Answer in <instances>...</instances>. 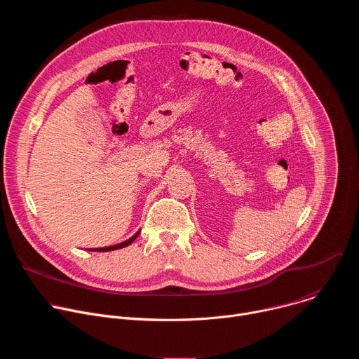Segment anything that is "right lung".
<instances>
[{
  "label": "right lung",
  "instance_id": "obj_1",
  "mask_svg": "<svg viewBox=\"0 0 359 359\" xmlns=\"http://www.w3.org/2000/svg\"><path fill=\"white\" fill-rule=\"evenodd\" d=\"M137 234H139V233H137ZM137 234H135L133 237H130L129 240H126V241H123V243H121V244H116V245H112V247H104V248H95V251H111V250H118V248L126 247V245H129V244L137 237Z\"/></svg>",
  "mask_w": 359,
  "mask_h": 359
}]
</instances>
